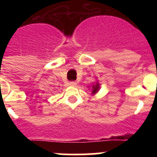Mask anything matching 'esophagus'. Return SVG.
<instances>
[{"label": "esophagus", "instance_id": "34e87169", "mask_svg": "<svg viewBox=\"0 0 157 157\" xmlns=\"http://www.w3.org/2000/svg\"><path fill=\"white\" fill-rule=\"evenodd\" d=\"M77 82L75 81H72V82H69V85L70 86H76Z\"/></svg>", "mask_w": 157, "mask_h": 157}]
</instances>
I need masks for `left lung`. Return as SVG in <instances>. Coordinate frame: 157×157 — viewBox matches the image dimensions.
Masks as SVG:
<instances>
[{
    "label": "left lung",
    "mask_w": 157,
    "mask_h": 157,
    "mask_svg": "<svg viewBox=\"0 0 157 157\" xmlns=\"http://www.w3.org/2000/svg\"><path fill=\"white\" fill-rule=\"evenodd\" d=\"M91 88H92L91 89V94H92V95H95L96 94H98V91H99L100 89H101V85H100L98 80H97L96 82L93 83Z\"/></svg>",
    "instance_id": "left-lung-1"
}]
</instances>
